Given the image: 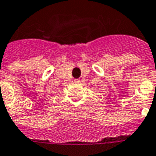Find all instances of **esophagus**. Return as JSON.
I'll return each mask as SVG.
<instances>
[{
    "mask_svg": "<svg viewBox=\"0 0 156 156\" xmlns=\"http://www.w3.org/2000/svg\"><path fill=\"white\" fill-rule=\"evenodd\" d=\"M74 83H80V80H79V79H75Z\"/></svg>",
    "mask_w": 156,
    "mask_h": 156,
    "instance_id": "34e87169",
    "label": "esophagus"
}]
</instances>
